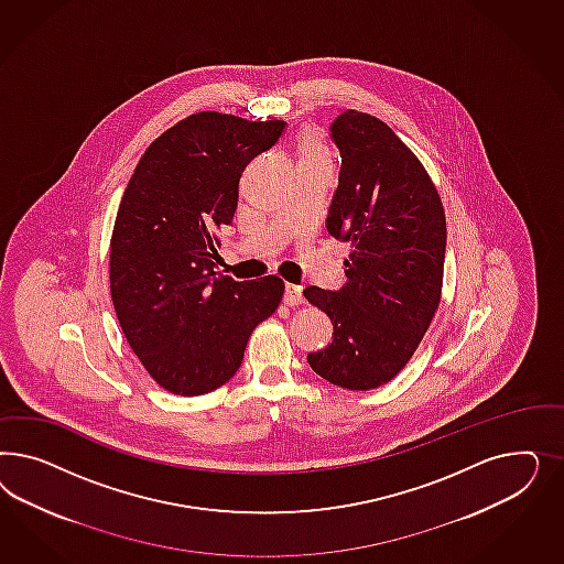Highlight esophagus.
Instances as JSON below:
<instances>
[{
  "mask_svg": "<svg viewBox=\"0 0 564 564\" xmlns=\"http://www.w3.org/2000/svg\"><path fill=\"white\" fill-rule=\"evenodd\" d=\"M285 304L288 306H300L304 304V291L300 285H288L285 288Z\"/></svg>",
  "mask_w": 564,
  "mask_h": 564,
  "instance_id": "34e87169",
  "label": "esophagus"
}]
</instances>
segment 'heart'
<instances>
[{
	"label": "heart",
	"mask_w": 564,
	"mask_h": 564,
	"mask_svg": "<svg viewBox=\"0 0 564 564\" xmlns=\"http://www.w3.org/2000/svg\"><path fill=\"white\" fill-rule=\"evenodd\" d=\"M304 161H328L325 147L316 137H306L300 149V163Z\"/></svg>",
	"instance_id": "obj_1"
}]
</instances>
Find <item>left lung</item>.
I'll return each instance as SVG.
<instances>
[{
  "mask_svg": "<svg viewBox=\"0 0 564 564\" xmlns=\"http://www.w3.org/2000/svg\"><path fill=\"white\" fill-rule=\"evenodd\" d=\"M330 138L341 171L326 229L354 252L341 290H304L335 326L307 361L341 389L370 391L403 370L441 304L446 221L424 165L384 121L347 109Z\"/></svg>",
  "mask_w": 564,
  "mask_h": 564,
  "instance_id": "left-lung-1",
  "label": "left lung"
}]
</instances>
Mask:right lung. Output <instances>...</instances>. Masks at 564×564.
<instances>
[{
	"instance_id": "add662e5",
	"label": "right lung",
	"mask_w": 564,
	"mask_h": 564,
	"mask_svg": "<svg viewBox=\"0 0 564 564\" xmlns=\"http://www.w3.org/2000/svg\"><path fill=\"white\" fill-rule=\"evenodd\" d=\"M285 121L200 111L154 140L121 196L109 252L121 330L165 391L210 393L238 372L252 330L285 283L217 273L223 225L238 208L241 171L269 151Z\"/></svg>"
}]
</instances>
